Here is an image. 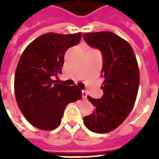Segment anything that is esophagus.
I'll use <instances>...</instances> for the list:
<instances>
[{
    "label": "esophagus",
    "mask_w": 159,
    "mask_h": 159,
    "mask_svg": "<svg viewBox=\"0 0 159 159\" xmlns=\"http://www.w3.org/2000/svg\"><path fill=\"white\" fill-rule=\"evenodd\" d=\"M82 94H83V100H87V96H88V93L85 90L82 91Z\"/></svg>",
    "instance_id": "1"
}]
</instances>
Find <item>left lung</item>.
Returning <instances> with one entry per match:
<instances>
[{
	"mask_svg": "<svg viewBox=\"0 0 159 159\" xmlns=\"http://www.w3.org/2000/svg\"><path fill=\"white\" fill-rule=\"evenodd\" d=\"M83 38L102 52L101 76L105 78L103 96H88L95 110L83 117V123L92 132L107 133L117 129L133 109L140 83L138 63L129 43L113 32L86 33Z\"/></svg>",
	"mask_w": 159,
	"mask_h": 159,
	"instance_id": "obj_1",
	"label": "left lung"
}]
</instances>
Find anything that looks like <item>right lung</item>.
<instances>
[{
    "instance_id": "add662e5",
    "label": "right lung",
    "mask_w": 159,
    "mask_h": 159,
    "mask_svg": "<svg viewBox=\"0 0 159 159\" xmlns=\"http://www.w3.org/2000/svg\"><path fill=\"white\" fill-rule=\"evenodd\" d=\"M81 38L82 33H46L30 42L19 59L14 76L16 100L27 121L39 129L59 127L66 106L82 98L76 85L52 80L61 74L66 50Z\"/></svg>"
}]
</instances>
